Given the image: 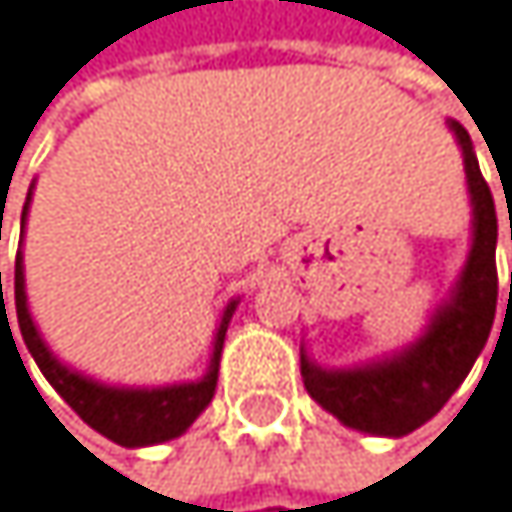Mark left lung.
<instances>
[{
    "instance_id": "1",
    "label": "left lung",
    "mask_w": 512,
    "mask_h": 512,
    "mask_svg": "<svg viewBox=\"0 0 512 512\" xmlns=\"http://www.w3.org/2000/svg\"><path fill=\"white\" fill-rule=\"evenodd\" d=\"M449 130L464 157L470 194V251L425 331L404 349L355 367H321L300 346V376L321 410L346 428L373 437H404L434 419L486 349L498 306V215L477 163V151L458 121Z\"/></svg>"
}]
</instances>
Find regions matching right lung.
I'll return each mask as SVG.
<instances>
[{
	"label": "right lung",
	"mask_w": 512,
	"mask_h": 512,
	"mask_svg": "<svg viewBox=\"0 0 512 512\" xmlns=\"http://www.w3.org/2000/svg\"><path fill=\"white\" fill-rule=\"evenodd\" d=\"M32 188L35 185H29V194H26V203H23L20 233L26 230ZM14 306H17L20 337H23L29 355L35 358V364H39V370L45 373V379L54 385V391L66 400V404L93 431H99L108 440H115L118 446L136 449V446H154V443H166V440L181 437L197 422V416L212 404L215 385H218V364H221L227 324H230L239 300H230L224 306V312H221V324H218V331H215V343H212V355H209L206 373L200 379H191V382L151 385V388H145V385H108V382H99V379L84 376L81 370L63 364L51 352V346L45 343L42 331L35 327L32 312H29L26 276H23V251H17V261H14ZM2 321H8V315ZM8 331H11V324H8Z\"/></svg>",
	"instance_id": "obj_1"
}]
</instances>
